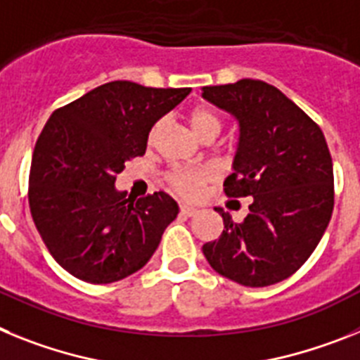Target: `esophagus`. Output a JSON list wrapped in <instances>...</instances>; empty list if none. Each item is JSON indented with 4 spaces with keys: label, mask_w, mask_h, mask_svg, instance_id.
Listing matches in <instances>:
<instances>
[{
    "label": "esophagus",
    "mask_w": 360,
    "mask_h": 360,
    "mask_svg": "<svg viewBox=\"0 0 360 360\" xmlns=\"http://www.w3.org/2000/svg\"><path fill=\"white\" fill-rule=\"evenodd\" d=\"M198 208H193V206L190 205H181V214L184 215V217H193V215L198 214Z\"/></svg>",
    "instance_id": "1"
}]
</instances>
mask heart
<instances>
[{
	"mask_svg": "<svg viewBox=\"0 0 360 360\" xmlns=\"http://www.w3.org/2000/svg\"><path fill=\"white\" fill-rule=\"evenodd\" d=\"M159 127L161 124H155L150 132V139H154L159 132ZM190 127H192L193 134L198 137L205 136L208 132H221V117H219L215 112L208 110V108H195V110L190 114ZM212 179V172L210 170H174L168 174V181L174 188L177 190L183 195H188V198H193L198 195L202 190L206 181Z\"/></svg>",
	"mask_w": 360,
	"mask_h": 360,
	"instance_id": "1",
	"label": "heart"
}]
</instances>
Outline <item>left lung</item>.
<instances>
[{
	"label": "left lung",
	"mask_w": 360,
	"mask_h": 360,
	"mask_svg": "<svg viewBox=\"0 0 360 360\" xmlns=\"http://www.w3.org/2000/svg\"><path fill=\"white\" fill-rule=\"evenodd\" d=\"M202 98L239 123L224 192L252 198L243 223L215 208L224 230L202 254L217 274L243 286L281 283L310 257L333 212V162L324 134L264 81L202 86Z\"/></svg>",
	"instance_id": "left-lung-1"
}]
</instances>
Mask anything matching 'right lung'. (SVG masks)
I'll list each match as a JSON object with an SVG mask.
<instances>
[{"instance_id": "add662e5", "label": "right lung", "mask_w": 360, "mask_h": 360, "mask_svg": "<svg viewBox=\"0 0 360 360\" xmlns=\"http://www.w3.org/2000/svg\"><path fill=\"white\" fill-rule=\"evenodd\" d=\"M190 92L112 81L49 117L32 154L29 205L43 243L70 275L115 283L154 255L179 206L165 192L128 198L115 176L145 154L152 127Z\"/></svg>"}]
</instances>
